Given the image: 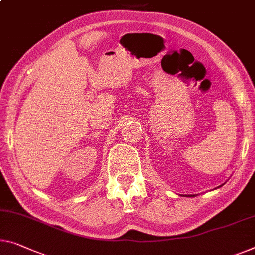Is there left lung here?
<instances>
[{"label":"left lung","mask_w":255,"mask_h":255,"mask_svg":"<svg viewBox=\"0 0 255 255\" xmlns=\"http://www.w3.org/2000/svg\"><path fill=\"white\" fill-rule=\"evenodd\" d=\"M223 184H225V183H223ZM223 184H221V185H220V187H222V185ZM220 187H218V188H220ZM185 197H187V196H185ZM188 197H195V195H191V196H190V195H188Z\"/></svg>","instance_id":"8db88e82"}]
</instances>
